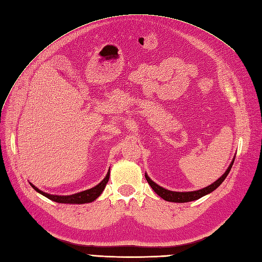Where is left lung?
Returning a JSON list of instances; mask_svg holds the SVG:
<instances>
[{
    "label": "left lung",
    "mask_w": 262,
    "mask_h": 262,
    "mask_svg": "<svg viewBox=\"0 0 262 262\" xmlns=\"http://www.w3.org/2000/svg\"><path fill=\"white\" fill-rule=\"evenodd\" d=\"M234 161H235V157L233 158V161L231 162V164H229L228 168L225 170V172L217 180H215L213 182V184H211L210 186L205 187L203 189H200V190H195V191H187V192H178V191H171V190H168V189H165L161 186H158L157 184H155V182L150 179L147 173L145 172V178L148 182V185L152 187V189L154 190V191L160 195L162 199L166 200V201H169V202H176V203H184V202H190V201H194V200H198L200 199V198L207 195L209 193H211L212 191H214L219 186H221L222 182H223L225 180V178L227 177L229 170H231L232 166L234 164Z\"/></svg>",
    "instance_id": "obj_1"
}]
</instances>
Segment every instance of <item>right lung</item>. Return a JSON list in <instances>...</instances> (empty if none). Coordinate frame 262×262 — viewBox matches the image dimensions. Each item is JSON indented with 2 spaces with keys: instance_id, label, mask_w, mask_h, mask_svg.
<instances>
[{
  "instance_id": "add662e5",
  "label": "right lung",
  "mask_w": 262,
  "mask_h": 262,
  "mask_svg": "<svg viewBox=\"0 0 262 262\" xmlns=\"http://www.w3.org/2000/svg\"><path fill=\"white\" fill-rule=\"evenodd\" d=\"M109 176H110V168L107 172L106 177L102 179L97 186H95L89 190H84V191H82V192H77V193L70 194V195H58V194L47 193V192H43L42 190H39L36 186L31 184V182H29V184L36 190L37 192L45 195L46 198H48V199H50L54 202L67 203V204H83V203H91L97 199V198L101 194V192L104 191V189L109 180Z\"/></svg>"
}]
</instances>
